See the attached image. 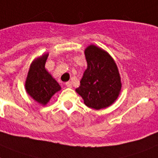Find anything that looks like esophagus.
I'll list each match as a JSON object with an SVG mask.
<instances>
[{
	"label": "esophagus",
	"mask_w": 158,
	"mask_h": 158,
	"mask_svg": "<svg viewBox=\"0 0 158 158\" xmlns=\"http://www.w3.org/2000/svg\"><path fill=\"white\" fill-rule=\"evenodd\" d=\"M66 86H67V87H70V88H71V87H72V83H71V82H67V83H66Z\"/></svg>",
	"instance_id": "obj_1"
}]
</instances>
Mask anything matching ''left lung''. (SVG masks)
Returning a JSON list of instances; mask_svg holds the SVG:
<instances>
[{
    "instance_id": "left-lung-1",
    "label": "left lung",
    "mask_w": 158,
    "mask_h": 158,
    "mask_svg": "<svg viewBox=\"0 0 158 158\" xmlns=\"http://www.w3.org/2000/svg\"><path fill=\"white\" fill-rule=\"evenodd\" d=\"M84 54L87 67L75 91L89 108L99 110L109 107L121 90L117 66L108 52L95 45L87 46Z\"/></svg>"
}]
</instances>
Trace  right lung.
Instances as JSON below:
<instances>
[{
  "mask_svg": "<svg viewBox=\"0 0 158 158\" xmlns=\"http://www.w3.org/2000/svg\"><path fill=\"white\" fill-rule=\"evenodd\" d=\"M48 54H44L33 61L26 80V90L33 99L46 105L50 98L61 90V87L45 68Z\"/></svg>",
  "mask_w": 158,
  "mask_h": 158,
  "instance_id": "obj_1",
  "label": "right lung"
}]
</instances>
